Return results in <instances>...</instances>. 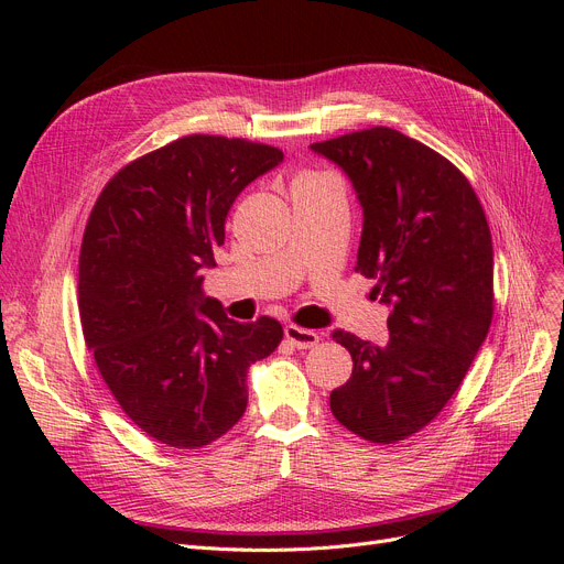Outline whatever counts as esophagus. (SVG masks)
Returning <instances> with one entry per match:
<instances>
[{
	"label": "esophagus",
	"instance_id": "obj_1",
	"mask_svg": "<svg viewBox=\"0 0 564 564\" xmlns=\"http://www.w3.org/2000/svg\"><path fill=\"white\" fill-rule=\"evenodd\" d=\"M283 332H285V340L292 347H297V349H311V347H315L319 343V336L315 332L297 327V324H288Z\"/></svg>",
	"mask_w": 564,
	"mask_h": 564
}]
</instances>
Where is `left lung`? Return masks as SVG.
I'll list each match as a JSON object with an SVG mask.
<instances>
[{"instance_id": "left-lung-1", "label": "left lung", "mask_w": 564, "mask_h": 564, "mask_svg": "<svg viewBox=\"0 0 564 564\" xmlns=\"http://www.w3.org/2000/svg\"><path fill=\"white\" fill-rule=\"evenodd\" d=\"M336 162L364 205L357 272L375 281L389 340L349 332L351 377L332 391L336 421L370 443H398L448 404L494 317V249L468 177L430 145L368 128L311 145Z\"/></svg>"}]
</instances>
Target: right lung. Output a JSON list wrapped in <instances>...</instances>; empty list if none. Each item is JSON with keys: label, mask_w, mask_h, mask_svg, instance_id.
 I'll return each instance as SVG.
<instances>
[{"label": "right lung", "mask_w": 564, "mask_h": 564, "mask_svg": "<svg viewBox=\"0 0 564 564\" xmlns=\"http://www.w3.org/2000/svg\"><path fill=\"white\" fill-rule=\"evenodd\" d=\"M283 153L187 134L121 171L88 215L79 251V319L126 416L169 448H203L245 416L247 372L283 340L281 322H235L203 297L232 200Z\"/></svg>", "instance_id": "1"}]
</instances>
